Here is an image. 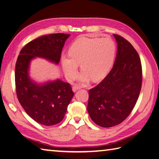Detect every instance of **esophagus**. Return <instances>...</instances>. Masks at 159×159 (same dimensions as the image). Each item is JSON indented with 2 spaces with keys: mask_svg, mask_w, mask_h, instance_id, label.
Instances as JSON below:
<instances>
[{
  "mask_svg": "<svg viewBox=\"0 0 159 159\" xmlns=\"http://www.w3.org/2000/svg\"><path fill=\"white\" fill-rule=\"evenodd\" d=\"M80 88H81V87H80V86L75 85V86L72 87V91H73L74 92H76L77 90L79 89H80Z\"/></svg>",
  "mask_w": 159,
  "mask_h": 159,
  "instance_id": "34e87169",
  "label": "esophagus"
}]
</instances>
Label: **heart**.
Here are the masks:
<instances>
[{
    "instance_id": "obj_1",
    "label": "heart",
    "mask_w": 159,
    "mask_h": 159,
    "mask_svg": "<svg viewBox=\"0 0 159 159\" xmlns=\"http://www.w3.org/2000/svg\"><path fill=\"white\" fill-rule=\"evenodd\" d=\"M116 47L112 40L83 38L71 45L69 55L61 57L63 71L66 79H75L78 74L79 64L83 71L79 81L86 83L91 79L98 80L105 76L113 65Z\"/></svg>"
}]
</instances>
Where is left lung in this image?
Instances as JSON below:
<instances>
[{"instance_id":"left-lung-1","label":"left lung","mask_w":159,"mask_h":159,"mask_svg":"<svg viewBox=\"0 0 159 159\" xmlns=\"http://www.w3.org/2000/svg\"><path fill=\"white\" fill-rule=\"evenodd\" d=\"M117 53L111 70L89 91L87 111L94 123L102 127L121 123L134 109L142 87L141 60L131 44L114 34Z\"/></svg>"}]
</instances>
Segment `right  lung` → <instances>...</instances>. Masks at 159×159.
I'll list each match as a JSON object with an SVG mask.
<instances>
[{"label":"right lung","instance_id":"1","mask_svg":"<svg viewBox=\"0 0 159 159\" xmlns=\"http://www.w3.org/2000/svg\"><path fill=\"white\" fill-rule=\"evenodd\" d=\"M70 34L57 33L40 36L21 50L16 64L17 99L25 112L36 123L51 126L61 122L74 93L70 84L60 79L39 84L29 76L30 61L41 57L58 64L64 43Z\"/></svg>","mask_w":159,"mask_h":159}]
</instances>
